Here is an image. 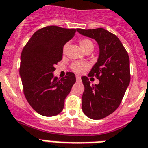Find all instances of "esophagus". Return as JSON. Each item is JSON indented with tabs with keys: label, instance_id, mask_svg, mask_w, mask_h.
Instances as JSON below:
<instances>
[{
	"label": "esophagus",
	"instance_id": "esophagus-1",
	"mask_svg": "<svg viewBox=\"0 0 148 148\" xmlns=\"http://www.w3.org/2000/svg\"><path fill=\"white\" fill-rule=\"evenodd\" d=\"M80 76H79V75H76V79H77V81H80Z\"/></svg>",
	"mask_w": 148,
	"mask_h": 148
}]
</instances>
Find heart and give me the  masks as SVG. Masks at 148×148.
<instances>
[{
    "label": "heart",
    "mask_w": 148,
    "mask_h": 148,
    "mask_svg": "<svg viewBox=\"0 0 148 148\" xmlns=\"http://www.w3.org/2000/svg\"><path fill=\"white\" fill-rule=\"evenodd\" d=\"M79 43L85 51L89 49H93V47H94L93 42L90 39H86V38H82V39H79ZM68 48V43H65L62 48V52L64 54L66 53ZM89 68H90V64L87 62H75L72 63L71 65V69L76 74H81L86 69H88Z\"/></svg>",
    "instance_id": "1"
}]
</instances>
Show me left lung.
Masks as SVG:
<instances>
[{"instance_id":"1","label":"left lung","mask_w":148,"mask_h":148,"mask_svg":"<svg viewBox=\"0 0 148 148\" xmlns=\"http://www.w3.org/2000/svg\"><path fill=\"white\" fill-rule=\"evenodd\" d=\"M77 30L99 44V58L88 77H95L99 83L91 85L87 77H81L84 86L82 109L90 119H102L116 111L123 99L131 80L129 57L119 39L108 30Z\"/></svg>"}]
</instances>
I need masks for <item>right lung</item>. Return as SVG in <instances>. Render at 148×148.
Returning <instances> with one entry per match:
<instances>
[{"label":"right lung","instance_id":"obj_1","mask_svg":"<svg viewBox=\"0 0 148 148\" xmlns=\"http://www.w3.org/2000/svg\"><path fill=\"white\" fill-rule=\"evenodd\" d=\"M76 31L57 26H45L35 32L23 47L20 67L23 93L32 109L42 116L59 114L76 82L72 72H67L61 80L53 75L55 65L62 59L64 45Z\"/></svg>","mask_w":148,"mask_h":148}]
</instances>
